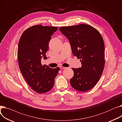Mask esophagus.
Segmentation results:
<instances>
[{
	"mask_svg": "<svg viewBox=\"0 0 122 122\" xmlns=\"http://www.w3.org/2000/svg\"><path fill=\"white\" fill-rule=\"evenodd\" d=\"M59 68H60V69H66V67H63V66H60V67Z\"/></svg>",
	"mask_w": 122,
	"mask_h": 122,
	"instance_id": "34e87169",
	"label": "esophagus"
}]
</instances>
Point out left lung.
Returning a JSON list of instances; mask_svg holds the SVG:
<instances>
[{"mask_svg":"<svg viewBox=\"0 0 122 122\" xmlns=\"http://www.w3.org/2000/svg\"><path fill=\"white\" fill-rule=\"evenodd\" d=\"M59 30L70 42L73 55L82 64L72 68L74 74L70 79L76 90L85 92L93 87L102 75L105 65L104 43L99 32L86 24L62 27Z\"/></svg>","mask_w":122,"mask_h":122,"instance_id":"8db88e82","label":"left lung"}]
</instances>
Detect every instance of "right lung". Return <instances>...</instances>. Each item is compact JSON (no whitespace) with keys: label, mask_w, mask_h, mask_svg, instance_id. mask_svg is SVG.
I'll return each instance as SVG.
<instances>
[{"label":"right lung","mask_w":122,"mask_h":122,"mask_svg":"<svg viewBox=\"0 0 122 122\" xmlns=\"http://www.w3.org/2000/svg\"><path fill=\"white\" fill-rule=\"evenodd\" d=\"M57 30V27L34 25L24 32L19 42V68L29 86L37 93L47 92L52 88L60 70L41 64L42 58L47 59L49 41Z\"/></svg>","instance_id":"1"}]
</instances>
